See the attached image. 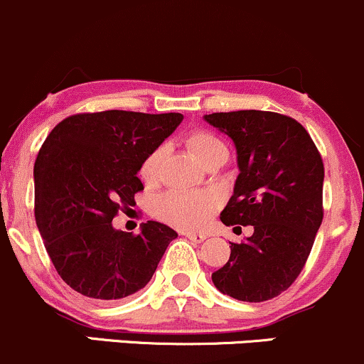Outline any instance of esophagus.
<instances>
[{
    "label": "esophagus",
    "mask_w": 364,
    "mask_h": 364,
    "mask_svg": "<svg viewBox=\"0 0 364 364\" xmlns=\"http://www.w3.org/2000/svg\"><path fill=\"white\" fill-rule=\"evenodd\" d=\"M186 237H187V240L193 241V243H203V241L206 240V234H203V232H187Z\"/></svg>",
    "instance_id": "obj_1"
}]
</instances>
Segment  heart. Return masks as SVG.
Listing matches in <instances>:
<instances>
[{
	"instance_id": "1",
	"label": "heart",
	"mask_w": 364,
	"mask_h": 364,
	"mask_svg": "<svg viewBox=\"0 0 364 364\" xmlns=\"http://www.w3.org/2000/svg\"><path fill=\"white\" fill-rule=\"evenodd\" d=\"M186 144L203 165L218 154H229L228 146L217 134L210 130H194L186 136ZM165 147H154L144 158L140 165V177L146 182H156L161 171ZM217 208V198L210 193H186V191H168L154 199L152 213L159 220L175 225L178 229H199L212 218Z\"/></svg>"
}]
</instances>
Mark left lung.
<instances>
[{
	"label": "left lung",
	"mask_w": 364,
	"mask_h": 364,
	"mask_svg": "<svg viewBox=\"0 0 364 364\" xmlns=\"http://www.w3.org/2000/svg\"><path fill=\"white\" fill-rule=\"evenodd\" d=\"M205 119L234 140L237 175L220 213L225 225H253L212 281L243 302H265L291 287L323 222L324 166L302 124L271 111H232Z\"/></svg>",
	"instance_id": "left-lung-1"
}]
</instances>
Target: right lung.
Here are the masks:
<instances>
[{"label":"right lung","mask_w":364,"mask_h":364,"mask_svg":"<svg viewBox=\"0 0 364 364\" xmlns=\"http://www.w3.org/2000/svg\"><path fill=\"white\" fill-rule=\"evenodd\" d=\"M178 112H81L50 132L34 163V217L58 276L81 295L114 302L142 290L177 232L149 220L142 232L112 228L144 189L136 177L173 134Z\"/></svg>","instance_id":"1"}]
</instances>
